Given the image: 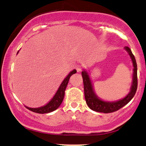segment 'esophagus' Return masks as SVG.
Returning <instances> with one entry per match:
<instances>
[{
	"instance_id": "obj_1",
	"label": "esophagus",
	"mask_w": 146,
	"mask_h": 146,
	"mask_svg": "<svg viewBox=\"0 0 146 146\" xmlns=\"http://www.w3.org/2000/svg\"><path fill=\"white\" fill-rule=\"evenodd\" d=\"M75 68H76L77 71L80 73V72H81L82 70V65H80V64H78V65H76V66H75Z\"/></svg>"
}]
</instances>
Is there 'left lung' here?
Listing matches in <instances>:
<instances>
[{
  "label": "left lung",
  "instance_id": "left-lung-1",
  "mask_svg": "<svg viewBox=\"0 0 146 146\" xmlns=\"http://www.w3.org/2000/svg\"><path fill=\"white\" fill-rule=\"evenodd\" d=\"M124 48L128 53L129 56H130L132 64H133L134 68L133 78H132V84L131 88H130V91L122 100H118L117 102H105L100 100L95 94L88 73L85 70H84L82 72L85 100H86V102L88 106L91 110L104 113H113V112L117 111V110L121 108L122 107L124 106L125 105H126L135 96L137 88V66L136 60H135V56L132 54L130 48L128 46H125Z\"/></svg>",
  "mask_w": 146,
  "mask_h": 146
}]
</instances>
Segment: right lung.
Masks as SVG:
<instances>
[{"instance_id": "1", "label": "right lung", "mask_w": 146, "mask_h": 146, "mask_svg": "<svg viewBox=\"0 0 146 146\" xmlns=\"http://www.w3.org/2000/svg\"><path fill=\"white\" fill-rule=\"evenodd\" d=\"M76 72V70H73V71L66 76V78H65L62 82L60 84L58 90H57L56 93L55 94L54 96H53V98L51 99V101L48 102V104H46L44 106L39 107V108H29V107L27 106H26V108H27V109H29V110H31V111L40 114L51 113V112L54 111V110H56L57 108H59V106L61 105L62 102L63 101V99L64 97L65 93L64 92L65 90H66V86H67L68 81H69V79L71 78V75L75 74Z\"/></svg>"}]
</instances>
